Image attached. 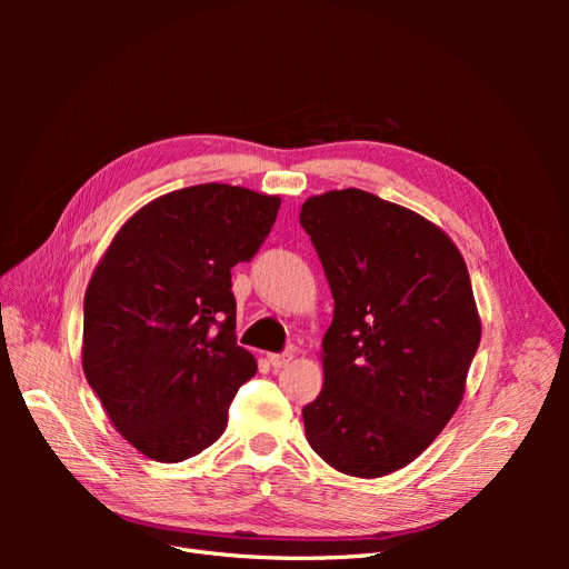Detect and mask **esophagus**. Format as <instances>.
<instances>
[{
	"label": "esophagus",
	"mask_w": 569,
	"mask_h": 569,
	"mask_svg": "<svg viewBox=\"0 0 569 569\" xmlns=\"http://www.w3.org/2000/svg\"><path fill=\"white\" fill-rule=\"evenodd\" d=\"M268 360H270V366H272V370H282V368H287L291 360H295V353L291 351H284V353H270L268 356Z\"/></svg>",
	"instance_id": "1"
}]
</instances>
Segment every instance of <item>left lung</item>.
I'll use <instances>...</instances> for the list:
<instances>
[{"label":"left lung","mask_w":569,"mask_h":569,"mask_svg":"<svg viewBox=\"0 0 569 569\" xmlns=\"http://www.w3.org/2000/svg\"><path fill=\"white\" fill-rule=\"evenodd\" d=\"M299 220L335 299L306 439L343 475L385 477L462 401L481 337L470 272L435 222L363 189L311 197Z\"/></svg>","instance_id":"8db88e82"}]
</instances>
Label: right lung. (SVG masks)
Masks as SVG:
<instances>
[{
	"instance_id": "obj_1",
	"label": "right lung",
	"mask_w": 569,
	"mask_h": 569,
	"mask_svg": "<svg viewBox=\"0 0 569 569\" xmlns=\"http://www.w3.org/2000/svg\"><path fill=\"white\" fill-rule=\"evenodd\" d=\"M280 197L194 184L118 230L84 291L82 370L137 451L180 462L228 427L256 358L237 347L232 268L266 242Z\"/></svg>"
}]
</instances>
